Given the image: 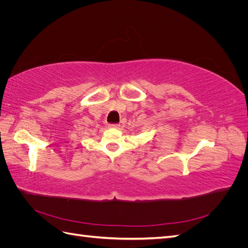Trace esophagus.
I'll use <instances>...</instances> for the list:
<instances>
[{"mask_svg": "<svg viewBox=\"0 0 248 248\" xmlns=\"http://www.w3.org/2000/svg\"><path fill=\"white\" fill-rule=\"evenodd\" d=\"M109 127H111V128H119L120 124H118V123H116V124H110Z\"/></svg>", "mask_w": 248, "mask_h": 248, "instance_id": "obj_1", "label": "esophagus"}]
</instances>
